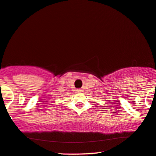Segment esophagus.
Masks as SVG:
<instances>
[{
    "label": "esophagus",
    "instance_id": "1",
    "mask_svg": "<svg viewBox=\"0 0 156 156\" xmlns=\"http://www.w3.org/2000/svg\"><path fill=\"white\" fill-rule=\"evenodd\" d=\"M77 93H82L83 92V90L82 89H77Z\"/></svg>",
    "mask_w": 156,
    "mask_h": 156
}]
</instances>
